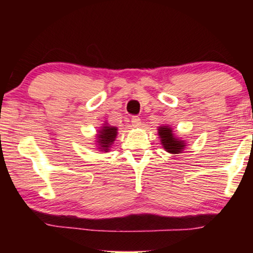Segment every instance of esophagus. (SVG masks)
<instances>
[{
    "mask_svg": "<svg viewBox=\"0 0 253 253\" xmlns=\"http://www.w3.org/2000/svg\"><path fill=\"white\" fill-rule=\"evenodd\" d=\"M131 123L134 127H139L141 126V121L138 116H132L131 117Z\"/></svg>",
    "mask_w": 253,
    "mask_h": 253,
    "instance_id": "obj_1",
    "label": "esophagus"
}]
</instances>
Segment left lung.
Listing matches in <instances>:
<instances>
[{
    "instance_id": "8db88e82",
    "label": "left lung",
    "mask_w": 253,
    "mask_h": 253,
    "mask_svg": "<svg viewBox=\"0 0 253 253\" xmlns=\"http://www.w3.org/2000/svg\"><path fill=\"white\" fill-rule=\"evenodd\" d=\"M159 136H160L161 144L164 148L169 153L178 154L184 150L185 141L181 140L179 138H176L172 133V129L169 126H159L158 129Z\"/></svg>"
}]
</instances>
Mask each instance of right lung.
Returning <instances> with one entry per match:
<instances>
[{"label":"right lung","mask_w":253,"mask_h":253,"mask_svg":"<svg viewBox=\"0 0 253 253\" xmlns=\"http://www.w3.org/2000/svg\"><path fill=\"white\" fill-rule=\"evenodd\" d=\"M117 136V127L105 124L98 132V143L99 150L107 152Z\"/></svg>","instance_id":"1"}]
</instances>
